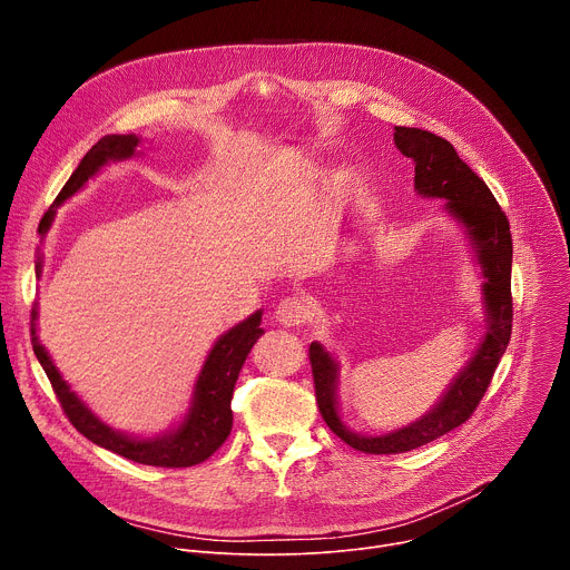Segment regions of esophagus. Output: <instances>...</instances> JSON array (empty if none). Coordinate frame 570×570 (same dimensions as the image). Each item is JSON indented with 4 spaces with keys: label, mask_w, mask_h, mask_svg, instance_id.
I'll return each instance as SVG.
<instances>
[{
    "label": "esophagus",
    "mask_w": 570,
    "mask_h": 570,
    "mask_svg": "<svg viewBox=\"0 0 570 570\" xmlns=\"http://www.w3.org/2000/svg\"><path fill=\"white\" fill-rule=\"evenodd\" d=\"M311 317V308L302 297H286L275 308V320L284 327H299Z\"/></svg>",
    "instance_id": "34e87169"
}]
</instances>
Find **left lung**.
Here are the masks:
<instances>
[{
    "label": "left lung",
    "instance_id": "obj_1",
    "mask_svg": "<svg viewBox=\"0 0 570 570\" xmlns=\"http://www.w3.org/2000/svg\"><path fill=\"white\" fill-rule=\"evenodd\" d=\"M396 148L415 161V189L429 198H444L446 209L466 227L484 275L487 334L469 365L453 381L435 409L401 431L367 438L350 431L336 409L338 365L322 345L311 343L308 361L315 401L322 420L352 449L374 455L405 453L462 426L492 383L512 336V232L510 220L490 187L478 178L455 148L422 128H394Z\"/></svg>",
    "mask_w": 570,
    "mask_h": 570
}]
</instances>
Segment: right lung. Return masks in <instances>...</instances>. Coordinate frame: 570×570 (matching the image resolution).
<instances>
[{
	"instance_id": "right-lung-1",
	"label": "right lung",
	"mask_w": 570,
	"mask_h": 570,
	"mask_svg": "<svg viewBox=\"0 0 570 570\" xmlns=\"http://www.w3.org/2000/svg\"><path fill=\"white\" fill-rule=\"evenodd\" d=\"M137 144H139V139L135 135H108V137L99 139L86 153V157L80 159V165L76 167L71 178L65 183V187L56 196L53 205L45 212V216L38 225V232L45 234L49 229L53 214H56L53 207H58L62 200L73 196L80 187L88 183V178H92L106 165L108 159L130 157L135 153ZM38 273H40V264H38ZM36 315H38V308L33 306L31 308L33 352H36L47 379L51 381V387L62 405V413L73 424V429L80 435H86L90 442H95L121 458H128L139 464L169 466V469L200 464L212 453H216V449H220V444L227 440V435L232 431L229 403H232L234 383H236L238 372H240L243 363H246L253 345L264 334V330L259 327L262 311H257L248 320L236 324V327L229 330L225 336H220L218 343L214 345V350L209 352L205 367L198 376L196 392H194V405L189 409V415L185 417V422L169 435H161L155 440H132L128 435H121V433H115L112 429H108L99 417H95L88 411V405L69 390V385L62 381L56 365L51 363L47 350L38 343Z\"/></svg>"
}]
</instances>
